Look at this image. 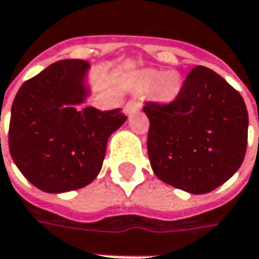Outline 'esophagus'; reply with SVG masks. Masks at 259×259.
I'll use <instances>...</instances> for the list:
<instances>
[{
    "instance_id": "obj_1",
    "label": "esophagus",
    "mask_w": 259,
    "mask_h": 259,
    "mask_svg": "<svg viewBox=\"0 0 259 259\" xmlns=\"http://www.w3.org/2000/svg\"><path fill=\"white\" fill-rule=\"evenodd\" d=\"M142 109V102L140 100H136V99H133V100H129V102L126 103V106H124V110L126 113H135L138 112Z\"/></svg>"
}]
</instances>
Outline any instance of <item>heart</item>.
<instances>
[{"label":"heart","mask_w":259,"mask_h":259,"mask_svg":"<svg viewBox=\"0 0 259 259\" xmlns=\"http://www.w3.org/2000/svg\"><path fill=\"white\" fill-rule=\"evenodd\" d=\"M142 80L146 84L157 83V94L162 99H166V100L175 99L179 94L181 87H182L181 77H179L178 73H174V71L162 74L157 70H146V71L142 73Z\"/></svg>","instance_id":"obj_1"}]
</instances>
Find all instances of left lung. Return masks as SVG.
Returning <instances> with one entry per match:
<instances>
[{
    "instance_id": "left-lung-1",
    "label": "left lung",
    "mask_w": 259,
    "mask_h": 259,
    "mask_svg": "<svg viewBox=\"0 0 259 259\" xmlns=\"http://www.w3.org/2000/svg\"><path fill=\"white\" fill-rule=\"evenodd\" d=\"M147 155L162 182L193 195L225 183L242 165L248 140L244 99L213 70L198 66L169 104L149 102Z\"/></svg>"
}]
</instances>
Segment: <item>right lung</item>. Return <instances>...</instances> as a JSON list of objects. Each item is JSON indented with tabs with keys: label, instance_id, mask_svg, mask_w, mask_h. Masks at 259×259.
<instances>
[{
	"label": "right lung",
	"instance_id": "1",
	"mask_svg": "<svg viewBox=\"0 0 259 259\" xmlns=\"http://www.w3.org/2000/svg\"><path fill=\"white\" fill-rule=\"evenodd\" d=\"M89 63L61 60L27 80L11 107L10 153L41 191L63 193L96 179L107 140L126 121L120 109L84 107Z\"/></svg>",
	"mask_w": 259,
	"mask_h": 259
}]
</instances>
